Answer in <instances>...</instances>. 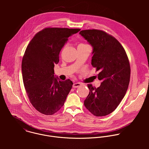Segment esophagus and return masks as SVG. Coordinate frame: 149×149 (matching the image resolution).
Instances as JSON below:
<instances>
[{"label": "esophagus", "mask_w": 149, "mask_h": 149, "mask_svg": "<svg viewBox=\"0 0 149 149\" xmlns=\"http://www.w3.org/2000/svg\"><path fill=\"white\" fill-rule=\"evenodd\" d=\"M81 86V84L80 83H74L73 85V88H77Z\"/></svg>", "instance_id": "esophagus-1"}]
</instances>
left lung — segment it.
<instances>
[{"instance_id":"1","label":"left lung","mask_w":149,"mask_h":149,"mask_svg":"<svg viewBox=\"0 0 149 149\" xmlns=\"http://www.w3.org/2000/svg\"><path fill=\"white\" fill-rule=\"evenodd\" d=\"M79 34L93 47L91 64L99 71L101 85L88 84L89 93L84 106L96 116L112 112L123 99L130 79V65L123 47L113 36L100 30H85Z\"/></svg>"}]
</instances>
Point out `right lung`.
Wrapping results in <instances>:
<instances>
[{"mask_svg":"<svg viewBox=\"0 0 149 149\" xmlns=\"http://www.w3.org/2000/svg\"><path fill=\"white\" fill-rule=\"evenodd\" d=\"M79 29L47 27L37 33L27 45L22 62L24 86L29 100L38 111L46 115L57 112L62 107L73 84L70 80L54 77V67L68 38Z\"/></svg>","mask_w":149,"mask_h":149,"instance_id":"add662e5","label":"right lung"}]
</instances>
